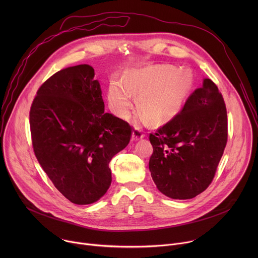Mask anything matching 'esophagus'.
Returning a JSON list of instances; mask_svg holds the SVG:
<instances>
[{
  "mask_svg": "<svg viewBox=\"0 0 258 258\" xmlns=\"http://www.w3.org/2000/svg\"><path fill=\"white\" fill-rule=\"evenodd\" d=\"M144 134H143V131L140 128V127H135L134 128V131H133V136H132V139L134 140V141H136V140H140V139H142V138H144Z\"/></svg>",
  "mask_w": 258,
  "mask_h": 258,
  "instance_id": "1",
  "label": "esophagus"
}]
</instances>
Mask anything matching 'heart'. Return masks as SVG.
I'll use <instances>...</instances> for the list:
<instances>
[{
  "label": "heart",
  "instance_id": "1",
  "mask_svg": "<svg viewBox=\"0 0 258 258\" xmlns=\"http://www.w3.org/2000/svg\"><path fill=\"white\" fill-rule=\"evenodd\" d=\"M192 80L187 72H174L167 65H151L134 70L123 83L110 85L108 100L113 111L121 116L128 115L133 95H139L140 112L152 122H162L172 118L185 100Z\"/></svg>",
  "mask_w": 258,
  "mask_h": 258
}]
</instances>
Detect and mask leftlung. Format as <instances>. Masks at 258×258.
Segmentation results:
<instances>
[{"mask_svg": "<svg viewBox=\"0 0 258 258\" xmlns=\"http://www.w3.org/2000/svg\"><path fill=\"white\" fill-rule=\"evenodd\" d=\"M149 169L157 189L172 199H191L211 183L228 141L227 108L217 86L205 79L181 111L151 133Z\"/></svg>", "mask_w": 258, "mask_h": 258, "instance_id": "left-lung-1", "label": "left lung"}]
</instances>
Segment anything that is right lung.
I'll return each mask as SVG.
<instances>
[{"label": "right lung", "instance_id": "obj_1", "mask_svg": "<svg viewBox=\"0 0 258 258\" xmlns=\"http://www.w3.org/2000/svg\"><path fill=\"white\" fill-rule=\"evenodd\" d=\"M88 64L62 69L36 92L30 111L36 159L70 202L99 200L111 185L109 162L131 141L132 126L104 112L100 84Z\"/></svg>", "mask_w": 258, "mask_h": 258}]
</instances>
